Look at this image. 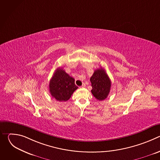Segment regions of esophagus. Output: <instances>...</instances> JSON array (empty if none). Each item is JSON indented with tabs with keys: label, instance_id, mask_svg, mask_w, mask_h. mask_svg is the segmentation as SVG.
<instances>
[{
	"label": "esophagus",
	"instance_id": "esophagus-1",
	"mask_svg": "<svg viewBox=\"0 0 160 160\" xmlns=\"http://www.w3.org/2000/svg\"><path fill=\"white\" fill-rule=\"evenodd\" d=\"M85 86H86V85H85V83H83L82 85V86H81V87H82V88H84V87H85Z\"/></svg>",
	"mask_w": 160,
	"mask_h": 160
}]
</instances>
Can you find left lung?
I'll return each mask as SVG.
<instances>
[{
    "mask_svg": "<svg viewBox=\"0 0 160 160\" xmlns=\"http://www.w3.org/2000/svg\"><path fill=\"white\" fill-rule=\"evenodd\" d=\"M92 89L91 92L99 101H103L107 98L111 88V80L105 70L101 68L94 71L90 78Z\"/></svg>",
    "mask_w": 160,
    "mask_h": 160,
    "instance_id": "left-lung-1",
    "label": "left lung"
}]
</instances>
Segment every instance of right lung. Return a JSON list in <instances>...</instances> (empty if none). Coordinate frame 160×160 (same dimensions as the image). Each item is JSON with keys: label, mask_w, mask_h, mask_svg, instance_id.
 I'll return each instance as SVG.
<instances>
[{"label": "right lung", "mask_w": 160, "mask_h": 160, "mask_svg": "<svg viewBox=\"0 0 160 160\" xmlns=\"http://www.w3.org/2000/svg\"><path fill=\"white\" fill-rule=\"evenodd\" d=\"M77 88L75 79L59 68L55 71L49 82L50 93L59 101H68Z\"/></svg>", "instance_id": "obj_1"}]
</instances>
